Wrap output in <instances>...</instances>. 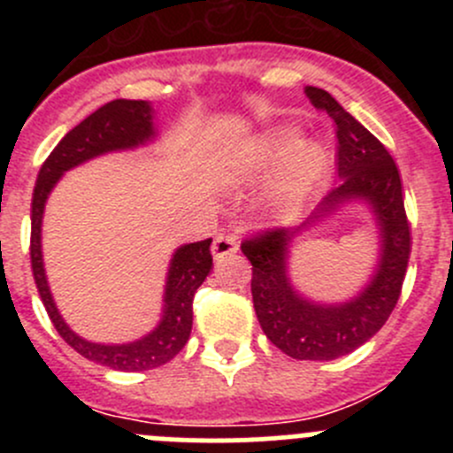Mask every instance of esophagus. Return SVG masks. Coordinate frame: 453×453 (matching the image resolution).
I'll use <instances>...</instances> for the list:
<instances>
[{
    "label": "esophagus",
    "instance_id": "1",
    "mask_svg": "<svg viewBox=\"0 0 453 453\" xmlns=\"http://www.w3.org/2000/svg\"><path fill=\"white\" fill-rule=\"evenodd\" d=\"M239 250V236L234 232H221L212 241V256L214 258H226Z\"/></svg>",
    "mask_w": 453,
    "mask_h": 453
}]
</instances>
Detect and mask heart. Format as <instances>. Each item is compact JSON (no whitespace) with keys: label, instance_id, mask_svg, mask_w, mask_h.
Returning a JSON list of instances; mask_svg holds the SVG:
<instances>
[{"label":"heart","instance_id":"b5f03b06","mask_svg":"<svg viewBox=\"0 0 453 453\" xmlns=\"http://www.w3.org/2000/svg\"><path fill=\"white\" fill-rule=\"evenodd\" d=\"M326 166V153L313 140H298L291 127L272 129L245 149L241 168L248 175L273 173L269 195L276 203L291 205L311 190Z\"/></svg>","mask_w":453,"mask_h":453}]
</instances>
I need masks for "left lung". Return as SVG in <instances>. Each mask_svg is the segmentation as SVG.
<instances>
[{"instance_id":"8db88e82","label":"left lung","mask_w":453,"mask_h":453,"mask_svg":"<svg viewBox=\"0 0 453 453\" xmlns=\"http://www.w3.org/2000/svg\"><path fill=\"white\" fill-rule=\"evenodd\" d=\"M318 111L328 113L335 127V164L342 181L328 193L311 219L322 217L349 199L370 201L381 230L379 272L359 298L340 307L307 303L291 289L285 260L289 230L267 227L241 243L252 263V300L260 326L273 346L294 359L328 362L353 353L386 324L401 296L412 232L403 205V184L395 159L364 125H359L328 91L307 87Z\"/></svg>"}]
</instances>
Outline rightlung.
<instances>
[{"label":"right lung","mask_w":453,"mask_h":453,"mask_svg":"<svg viewBox=\"0 0 453 453\" xmlns=\"http://www.w3.org/2000/svg\"><path fill=\"white\" fill-rule=\"evenodd\" d=\"M150 135H153V122H150L149 103L118 98L103 104L91 116H87L81 125H76L48 155L39 175H36L30 210L32 276H35L36 289H39L43 307L52 319L54 328L83 357L113 370H127V372L164 366L186 346L190 328H193L195 291L199 289L201 282L210 273V267H212V254H210L212 239L184 245L173 256L171 269H168L166 294H164V318L150 335L142 337L134 344L104 346L87 342L74 331H70V326L63 322L57 307H54L48 280H45L43 258H41V217H43L45 199L63 173L70 171L72 166H79L85 159L107 153V150L138 146Z\"/></svg>","instance_id":"add662e5"}]
</instances>
